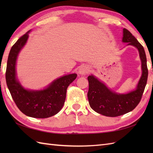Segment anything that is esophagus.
Instances as JSON below:
<instances>
[{
	"label": "esophagus",
	"instance_id": "esophagus-1",
	"mask_svg": "<svg viewBox=\"0 0 153 153\" xmlns=\"http://www.w3.org/2000/svg\"><path fill=\"white\" fill-rule=\"evenodd\" d=\"M79 74L80 75H85L89 72V68L86 66H82L79 69Z\"/></svg>",
	"mask_w": 153,
	"mask_h": 153
}]
</instances>
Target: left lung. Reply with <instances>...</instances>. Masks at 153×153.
Here are the masks:
<instances>
[{
	"label": "left lung",
	"mask_w": 153,
	"mask_h": 153,
	"mask_svg": "<svg viewBox=\"0 0 153 153\" xmlns=\"http://www.w3.org/2000/svg\"><path fill=\"white\" fill-rule=\"evenodd\" d=\"M122 42L134 46L139 51L141 60L142 75L136 89L127 94H118L110 90L93 75L87 77L89 81L87 97L91 108L96 112L106 116H119L134 110L141 101L147 82V57L143 47L126 28L123 30Z\"/></svg>",
	"instance_id": "1"
}]
</instances>
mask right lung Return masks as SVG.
<instances>
[{
    "label": "right lung",
    "instance_id": "right-lung-1",
    "mask_svg": "<svg viewBox=\"0 0 153 153\" xmlns=\"http://www.w3.org/2000/svg\"><path fill=\"white\" fill-rule=\"evenodd\" d=\"M30 31L19 38L10 51L6 71V84L13 100L22 113L32 118H47L56 114L62 108L68 87L76 79L77 74L60 77L43 90L24 89L16 78V64L19 51L27 41Z\"/></svg>",
    "mask_w": 153,
    "mask_h": 153
}]
</instances>
